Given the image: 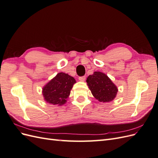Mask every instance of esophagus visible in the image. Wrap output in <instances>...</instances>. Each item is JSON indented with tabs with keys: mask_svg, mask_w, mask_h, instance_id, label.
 Returning <instances> with one entry per match:
<instances>
[{
	"mask_svg": "<svg viewBox=\"0 0 158 158\" xmlns=\"http://www.w3.org/2000/svg\"><path fill=\"white\" fill-rule=\"evenodd\" d=\"M78 79L80 81H81V82H84L85 80V76H80Z\"/></svg>",
	"mask_w": 158,
	"mask_h": 158,
	"instance_id": "obj_1",
	"label": "esophagus"
}]
</instances>
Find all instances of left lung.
I'll return each instance as SVG.
<instances>
[{"label": "left lung", "instance_id": "8db88e82", "mask_svg": "<svg viewBox=\"0 0 158 158\" xmlns=\"http://www.w3.org/2000/svg\"><path fill=\"white\" fill-rule=\"evenodd\" d=\"M86 82L94 97L100 102H110L116 97L118 89L106 74L94 72L88 76Z\"/></svg>", "mask_w": 158, "mask_h": 158}]
</instances>
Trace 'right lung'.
Masks as SVG:
<instances>
[{
  "label": "right lung",
  "mask_w": 158,
  "mask_h": 158,
  "mask_svg": "<svg viewBox=\"0 0 158 158\" xmlns=\"http://www.w3.org/2000/svg\"><path fill=\"white\" fill-rule=\"evenodd\" d=\"M75 83L73 76L63 73H58L43 88L44 99L49 103L63 106L66 102Z\"/></svg>",
  "instance_id": "obj_1"
}]
</instances>
